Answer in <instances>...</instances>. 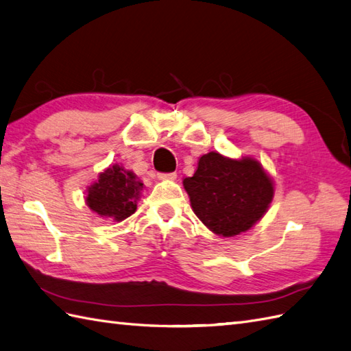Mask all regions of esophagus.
I'll return each mask as SVG.
<instances>
[{"mask_svg": "<svg viewBox=\"0 0 351 351\" xmlns=\"http://www.w3.org/2000/svg\"><path fill=\"white\" fill-rule=\"evenodd\" d=\"M158 179H161V181H175L176 173H158Z\"/></svg>", "mask_w": 351, "mask_h": 351, "instance_id": "34e87169", "label": "esophagus"}]
</instances>
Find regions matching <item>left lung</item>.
<instances>
[{
	"instance_id": "left-lung-1",
	"label": "left lung",
	"mask_w": 351,
	"mask_h": 351,
	"mask_svg": "<svg viewBox=\"0 0 351 351\" xmlns=\"http://www.w3.org/2000/svg\"><path fill=\"white\" fill-rule=\"evenodd\" d=\"M191 208L206 227L222 237L252 228L269 208L273 179L258 160H239L212 151L200 157L191 178L184 179Z\"/></svg>"
}]
</instances>
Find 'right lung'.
I'll use <instances>...</instances> for the list:
<instances>
[{
  "label": "right lung",
  "mask_w": 351,
  "mask_h": 351,
  "mask_svg": "<svg viewBox=\"0 0 351 351\" xmlns=\"http://www.w3.org/2000/svg\"><path fill=\"white\" fill-rule=\"evenodd\" d=\"M143 184L133 172L114 165L99 173L97 181L87 188L86 204L102 218L120 222L136 212Z\"/></svg>",
  "instance_id": "right-lung-1"
}]
</instances>
